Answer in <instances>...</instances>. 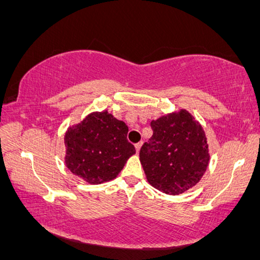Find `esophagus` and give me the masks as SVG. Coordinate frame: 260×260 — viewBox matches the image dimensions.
I'll use <instances>...</instances> for the list:
<instances>
[{
  "label": "esophagus",
  "mask_w": 260,
  "mask_h": 260,
  "mask_svg": "<svg viewBox=\"0 0 260 260\" xmlns=\"http://www.w3.org/2000/svg\"><path fill=\"white\" fill-rule=\"evenodd\" d=\"M141 146H142V142H139V143H137V145L134 146L135 147V150H137V153H139V150H140Z\"/></svg>",
  "instance_id": "obj_1"
}]
</instances>
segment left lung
<instances>
[{
	"mask_svg": "<svg viewBox=\"0 0 260 260\" xmlns=\"http://www.w3.org/2000/svg\"><path fill=\"white\" fill-rule=\"evenodd\" d=\"M153 135L140 149V162L152 187L168 195L189 190L202 179L210 160L201 123L187 110L150 122Z\"/></svg>",
	"mask_w": 260,
	"mask_h": 260,
	"instance_id": "8db88e82",
	"label": "left lung"
}]
</instances>
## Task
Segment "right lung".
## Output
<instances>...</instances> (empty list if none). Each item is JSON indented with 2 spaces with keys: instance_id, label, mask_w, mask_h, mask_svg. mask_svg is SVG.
<instances>
[{
  "instance_id": "right-lung-1",
  "label": "right lung",
  "mask_w": 260,
  "mask_h": 260,
  "mask_svg": "<svg viewBox=\"0 0 260 260\" xmlns=\"http://www.w3.org/2000/svg\"><path fill=\"white\" fill-rule=\"evenodd\" d=\"M128 127L107 111L92 112L64 135L65 165L73 175L90 184L115 179L135 154L127 141Z\"/></svg>"
}]
</instances>
